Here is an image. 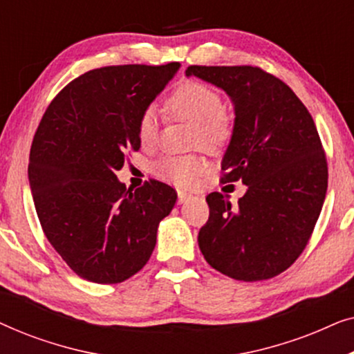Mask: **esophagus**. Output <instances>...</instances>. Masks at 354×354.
Wrapping results in <instances>:
<instances>
[{
    "label": "esophagus",
    "mask_w": 354,
    "mask_h": 354,
    "mask_svg": "<svg viewBox=\"0 0 354 354\" xmlns=\"http://www.w3.org/2000/svg\"><path fill=\"white\" fill-rule=\"evenodd\" d=\"M177 195H178V203H180V205L192 200V195H188V193H185V192H178Z\"/></svg>",
    "instance_id": "34e87169"
}]
</instances>
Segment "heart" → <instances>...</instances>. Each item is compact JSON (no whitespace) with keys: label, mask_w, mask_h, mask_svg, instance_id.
<instances>
[{"label":"heart","mask_w":354,"mask_h":354,"mask_svg":"<svg viewBox=\"0 0 354 354\" xmlns=\"http://www.w3.org/2000/svg\"><path fill=\"white\" fill-rule=\"evenodd\" d=\"M166 109L172 118L195 125L193 143L206 151H219L234 135V118L222 106V98L212 86L198 80H183L166 100ZM137 135L143 147H149L158 137V118L153 109L140 115ZM206 171V164L198 156L166 154L153 164L159 178L177 187H190Z\"/></svg>","instance_id":"1"}]
</instances>
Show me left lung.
I'll return each mask as SVG.
<instances>
[{"mask_svg": "<svg viewBox=\"0 0 354 354\" xmlns=\"http://www.w3.org/2000/svg\"><path fill=\"white\" fill-rule=\"evenodd\" d=\"M185 74L230 96L235 122L222 183L248 188L239 205L219 192L206 196L201 253L235 280L275 277L306 248L326 200L327 159L314 120L287 84L259 67L190 66Z\"/></svg>", "mask_w": 354, "mask_h": 354, "instance_id": "left-lung-1", "label": "left lung"}]
</instances>
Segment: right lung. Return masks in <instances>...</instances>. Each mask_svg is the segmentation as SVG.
Masks as SVG:
<instances>
[{"label": "right lung", "instance_id": "obj_1", "mask_svg": "<svg viewBox=\"0 0 354 354\" xmlns=\"http://www.w3.org/2000/svg\"><path fill=\"white\" fill-rule=\"evenodd\" d=\"M180 64L108 66L66 85L43 114L28 182L46 239L95 283H119L148 263L177 193L158 180L127 190L115 171L140 149L137 125Z\"/></svg>", "mask_w": 354, "mask_h": 354}]
</instances>
